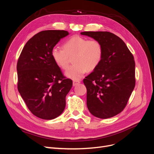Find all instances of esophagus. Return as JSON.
<instances>
[{
	"label": "esophagus",
	"mask_w": 154,
	"mask_h": 154,
	"mask_svg": "<svg viewBox=\"0 0 154 154\" xmlns=\"http://www.w3.org/2000/svg\"><path fill=\"white\" fill-rule=\"evenodd\" d=\"M79 83H80V80H74L73 81V85L75 86L76 85H77Z\"/></svg>",
	"instance_id": "34e87169"
}]
</instances>
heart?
<instances>
[{"label": "heart", "instance_id": "1", "mask_svg": "<svg viewBox=\"0 0 154 154\" xmlns=\"http://www.w3.org/2000/svg\"><path fill=\"white\" fill-rule=\"evenodd\" d=\"M51 56L55 64L61 69H67L70 57L74 64L66 72V75L73 80H79L87 70H95L100 64L103 56V46L100 41L88 39L74 35L64 43L63 49L54 47Z\"/></svg>", "mask_w": 154, "mask_h": 154}]
</instances>
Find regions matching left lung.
Returning <instances> with one entry per match:
<instances>
[{
    "mask_svg": "<svg viewBox=\"0 0 154 154\" xmlns=\"http://www.w3.org/2000/svg\"><path fill=\"white\" fill-rule=\"evenodd\" d=\"M103 46L99 66L84 79L87 105L94 116L106 119L125 108L136 85L134 56L119 37L108 32H84Z\"/></svg>",
    "mask_w": 154,
    "mask_h": 154,
    "instance_id": "1",
    "label": "left lung"
}]
</instances>
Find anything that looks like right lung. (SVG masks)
<instances>
[{
  "label": "right lung",
  "instance_id": "obj_1",
  "mask_svg": "<svg viewBox=\"0 0 154 154\" xmlns=\"http://www.w3.org/2000/svg\"><path fill=\"white\" fill-rule=\"evenodd\" d=\"M69 35L64 30H45L29 39L18 59L19 93L35 116L43 119L59 116L72 86L51 56V50Z\"/></svg>",
  "mask_w": 154,
  "mask_h": 154
}]
</instances>
